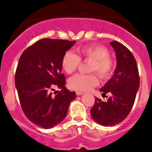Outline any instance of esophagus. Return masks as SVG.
Instances as JSON below:
<instances>
[{"label":"esophagus","mask_w":152,"mask_h":152,"mask_svg":"<svg viewBox=\"0 0 152 152\" xmlns=\"http://www.w3.org/2000/svg\"><path fill=\"white\" fill-rule=\"evenodd\" d=\"M76 95H77V96H81L83 93V92H81V91H76Z\"/></svg>","instance_id":"1"}]
</instances>
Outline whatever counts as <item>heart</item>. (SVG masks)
<instances>
[{
	"instance_id": "obj_1",
	"label": "heart",
	"mask_w": 152,
	"mask_h": 152,
	"mask_svg": "<svg viewBox=\"0 0 152 152\" xmlns=\"http://www.w3.org/2000/svg\"><path fill=\"white\" fill-rule=\"evenodd\" d=\"M78 56L71 51H66L62 57L61 64L67 74L75 72L81 64V59L91 61L90 72H96L102 79L111 77L114 70V61L107 48L102 45H90L78 48ZM98 77L95 74H78L69 80V86L74 90L86 91L96 86Z\"/></svg>"
}]
</instances>
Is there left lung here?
I'll list each match as a JSON object with an SVG mask.
<instances>
[{"label": "left lung", "mask_w": 152, "mask_h": 152, "mask_svg": "<svg viewBox=\"0 0 152 152\" xmlns=\"http://www.w3.org/2000/svg\"><path fill=\"white\" fill-rule=\"evenodd\" d=\"M116 56L117 66L113 77L101 88L103 96L111 94L107 102L98 98L91 109V117L105 126L117 124L127 117L135 102L140 78L136 59L126 46L118 41L110 43Z\"/></svg>", "instance_id": "8db88e82"}]
</instances>
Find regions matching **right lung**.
<instances>
[{"instance_id": "1", "label": "right lung", "mask_w": 152, "mask_h": 152, "mask_svg": "<svg viewBox=\"0 0 152 152\" xmlns=\"http://www.w3.org/2000/svg\"><path fill=\"white\" fill-rule=\"evenodd\" d=\"M74 43L43 38L26 48L19 58L15 85L20 106L26 117L41 128H52L62 121L76 99L75 91L66 88L65 76L61 73L63 56ZM56 87L61 91L53 96Z\"/></svg>"}]
</instances>
